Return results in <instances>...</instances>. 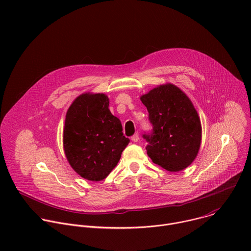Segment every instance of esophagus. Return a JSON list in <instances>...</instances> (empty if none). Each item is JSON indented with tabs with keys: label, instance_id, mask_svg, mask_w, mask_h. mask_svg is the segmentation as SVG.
<instances>
[{
	"label": "esophagus",
	"instance_id": "34e87169",
	"mask_svg": "<svg viewBox=\"0 0 251 251\" xmlns=\"http://www.w3.org/2000/svg\"><path fill=\"white\" fill-rule=\"evenodd\" d=\"M132 141L133 142H138L139 141V134L138 133H136V134H134L133 136H132Z\"/></svg>",
	"mask_w": 251,
	"mask_h": 251
}]
</instances>
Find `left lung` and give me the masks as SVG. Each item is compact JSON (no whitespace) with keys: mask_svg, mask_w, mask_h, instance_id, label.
<instances>
[{"mask_svg":"<svg viewBox=\"0 0 251 251\" xmlns=\"http://www.w3.org/2000/svg\"><path fill=\"white\" fill-rule=\"evenodd\" d=\"M140 99L147 107L153 125L150 134L143 135L153 163L169 172L189 167L199 153L201 141V120L190 98L176 85L167 83Z\"/></svg>","mask_w":251,"mask_h":251,"instance_id":"obj_1","label":"left lung"}]
</instances>
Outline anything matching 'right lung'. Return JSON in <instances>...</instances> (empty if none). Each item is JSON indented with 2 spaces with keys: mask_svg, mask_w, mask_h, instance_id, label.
<instances>
[{
  "mask_svg": "<svg viewBox=\"0 0 251 251\" xmlns=\"http://www.w3.org/2000/svg\"><path fill=\"white\" fill-rule=\"evenodd\" d=\"M103 93H83L70 105L63 130V148L69 165L88 181L103 180L118 164L130 140L113 116Z\"/></svg>",
  "mask_w": 251,
  "mask_h": 251,
  "instance_id": "right-lung-1",
  "label": "right lung"
}]
</instances>
